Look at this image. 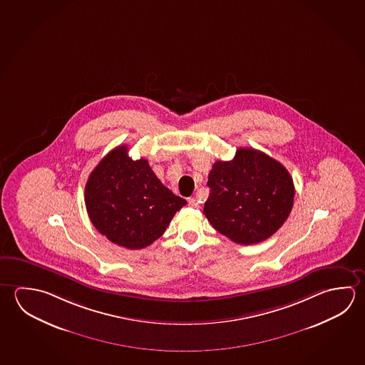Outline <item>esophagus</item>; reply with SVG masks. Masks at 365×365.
Masks as SVG:
<instances>
[{"instance_id": "esophagus-1", "label": "esophagus", "mask_w": 365, "mask_h": 365, "mask_svg": "<svg viewBox=\"0 0 365 365\" xmlns=\"http://www.w3.org/2000/svg\"><path fill=\"white\" fill-rule=\"evenodd\" d=\"M188 205L192 206V207H198V206H200V204H198V201L196 200V198H190V200H188Z\"/></svg>"}]
</instances>
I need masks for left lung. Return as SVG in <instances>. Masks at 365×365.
I'll return each instance as SVG.
<instances>
[{
	"instance_id": "obj_1",
	"label": "left lung",
	"mask_w": 365,
	"mask_h": 365,
	"mask_svg": "<svg viewBox=\"0 0 365 365\" xmlns=\"http://www.w3.org/2000/svg\"><path fill=\"white\" fill-rule=\"evenodd\" d=\"M207 185L205 217L240 245L274 235L294 206V180L287 169L255 148H238L233 160L215 161Z\"/></svg>"
}]
</instances>
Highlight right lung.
I'll return each instance as SVG.
<instances>
[{"instance_id":"right-lung-1","label":"right lung","mask_w":365,"mask_h":365,"mask_svg":"<svg viewBox=\"0 0 365 365\" xmlns=\"http://www.w3.org/2000/svg\"><path fill=\"white\" fill-rule=\"evenodd\" d=\"M91 222L125 249L148 247L167 230L185 204L155 175L146 159L133 160L125 145L98 163L84 190Z\"/></svg>"}]
</instances>
